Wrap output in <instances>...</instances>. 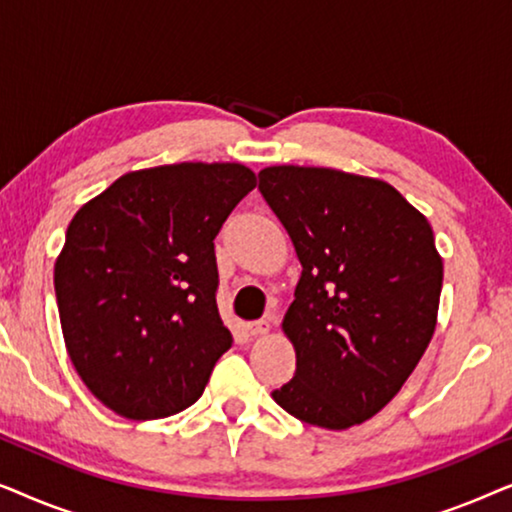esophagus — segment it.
I'll list each match as a JSON object with an SVG mask.
<instances>
[{"label":"esophagus","mask_w":512,"mask_h":512,"mask_svg":"<svg viewBox=\"0 0 512 512\" xmlns=\"http://www.w3.org/2000/svg\"><path fill=\"white\" fill-rule=\"evenodd\" d=\"M251 335H265L270 331V321L268 319H258V321H251L247 326Z\"/></svg>","instance_id":"obj_1"}]
</instances>
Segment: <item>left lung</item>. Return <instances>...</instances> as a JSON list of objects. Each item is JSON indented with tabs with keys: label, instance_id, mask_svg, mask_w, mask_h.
<instances>
[{
	"label": "left lung",
	"instance_id": "8db88e82",
	"mask_svg": "<svg viewBox=\"0 0 512 512\" xmlns=\"http://www.w3.org/2000/svg\"><path fill=\"white\" fill-rule=\"evenodd\" d=\"M258 191L303 265L282 324L296 375L272 398L324 429L366 422L436 328L443 261L429 221L394 186L328 167H265Z\"/></svg>",
	"mask_w": 512,
	"mask_h": 512
}]
</instances>
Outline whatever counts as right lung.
Returning a JSON list of instances; mask_svg holds the SVG:
<instances>
[{
  "label": "right lung",
  "mask_w": 512,
  "mask_h": 512,
  "mask_svg": "<svg viewBox=\"0 0 512 512\" xmlns=\"http://www.w3.org/2000/svg\"><path fill=\"white\" fill-rule=\"evenodd\" d=\"M256 174L179 163L123 174L69 223L55 263L62 335L76 373L128 419L177 415L233 345L216 289L214 237Z\"/></svg>",
  "instance_id": "add662e5"
}]
</instances>
